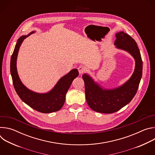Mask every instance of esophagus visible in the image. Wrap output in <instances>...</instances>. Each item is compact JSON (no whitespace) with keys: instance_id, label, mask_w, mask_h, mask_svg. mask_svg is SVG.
I'll return each instance as SVG.
<instances>
[{"instance_id":"1","label":"esophagus","mask_w":155,"mask_h":155,"mask_svg":"<svg viewBox=\"0 0 155 155\" xmlns=\"http://www.w3.org/2000/svg\"><path fill=\"white\" fill-rule=\"evenodd\" d=\"M79 74L81 75L82 74H83L85 72V68L83 67V66H79L78 68Z\"/></svg>"}]
</instances>
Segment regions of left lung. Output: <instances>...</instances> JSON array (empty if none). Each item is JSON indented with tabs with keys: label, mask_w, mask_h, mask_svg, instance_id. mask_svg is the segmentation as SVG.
Masks as SVG:
<instances>
[{
	"label": "left lung",
	"mask_w": 155,
	"mask_h": 155,
	"mask_svg": "<svg viewBox=\"0 0 155 155\" xmlns=\"http://www.w3.org/2000/svg\"><path fill=\"white\" fill-rule=\"evenodd\" d=\"M115 37L114 45L133 57L135 69L128 80L112 89L104 87L88 74L83 75L86 102L92 110L99 113L112 114L129 104L137 93L142 75V61L136 41L123 31L117 32Z\"/></svg>",
	"instance_id": "left-lung-1"
}]
</instances>
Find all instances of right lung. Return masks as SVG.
Segmentation results:
<instances>
[{"label":"right lung","mask_w":155,"mask_h":155,"mask_svg":"<svg viewBox=\"0 0 155 155\" xmlns=\"http://www.w3.org/2000/svg\"><path fill=\"white\" fill-rule=\"evenodd\" d=\"M22 35L17 40L10 61V72L15 91L20 99L33 109L43 114H48L59 110L63 106L65 95L73 81L78 76L77 69H72L68 74L61 77L52 89L47 93H39L28 88L21 81L16 68L17 57L19 48L24 40L34 33Z\"/></svg>","instance_id":"right-lung-1"}]
</instances>
